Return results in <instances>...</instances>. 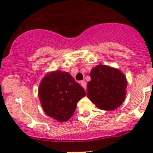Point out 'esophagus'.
<instances>
[{"label": "esophagus", "mask_w": 153, "mask_h": 153, "mask_svg": "<svg viewBox=\"0 0 153 153\" xmlns=\"http://www.w3.org/2000/svg\"><path fill=\"white\" fill-rule=\"evenodd\" d=\"M81 85L82 86V87L84 88V89H86V81H81Z\"/></svg>", "instance_id": "obj_1"}]
</instances>
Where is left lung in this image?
Instances as JSON below:
<instances>
[{"label":"left lung","instance_id":"8db88e82","mask_svg":"<svg viewBox=\"0 0 153 153\" xmlns=\"http://www.w3.org/2000/svg\"><path fill=\"white\" fill-rule=\"evenodd\" d=\"M87 83L88 98L102 110L112 111L124 102L127 81L122 72L106 65H97L90 73Z\"/></svg>","mask_w":153,"mask_h":153}]
</instances>
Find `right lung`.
<instances>
[{
  "instance_id": "right-lung-1",
  "label": "right lung",
  "mask_w": 153,
  "mask_h": 153,
  "mask_svg": "<svg viewBox=\"0 0 153 153\" xmlns=\"http://www.w3.org/2000/svg\"><path fill=\"white\" fill-rule=\"evenodd\" d=\"M85 95V90L72 75L61 70L47 72L38 88L44 112L60 122H65L73 115L77 104Z\"/></svg>"
}]
</instances>
